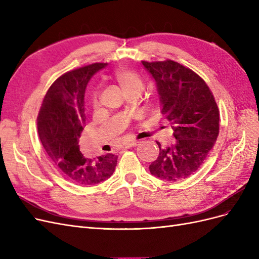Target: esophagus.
<instances>
[{
    "label": "esophagus",
    "instance_id": "esophagus-1",
    "mask_svg": "<svg viewBox=\"0 0 259 259\" xmlns=\"http://www.w3.org/2000/svg\"><path fill=\"white\" fill-rule=\"evenodd\" d=\"M139 143H140V141H138V140H132V141L127 142V143L124 144L123 146H124V148H130V147H135V146H137Z\"/></svg>",
    "mask_w": 259,
    "mask_h": 259
}]
</instances>
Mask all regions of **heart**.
Instances as JSON below:
<instances>
[{
  "label": "heart",
  "mask_w": 259,
  "mask_h": 259,
  "mask_svg": "<svg viewBox=\"0 0 259 259\" xmlns=\"http://www.w3.org/2000/svg\"><path fill=\"white\" fill-rule=\"evenodd\" d=\"M114 78L118 82V85L122 89L123 93H127L130 90L141 91L144 88V80L141 75L135 71L129 69H118L114 73ZM90 102L94 106L99 104V90L94 89L90 96Z\"/></svg>",
  "instance_id": "1"
}]
</instances>
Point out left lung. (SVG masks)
I'll return each mask as SVG.
<instances>
[{"instance_id": "1", "label": "left lung", "mask_w": 259, "mask_h": 259, "mask_svg": "<svg viewBox=\"0 0 259 259\" xmlns=\"http://www.w3.org/2000/svg\"><path fill=\"white\" fill-rule=\"evenodd\" d=\"M142 63L156 80L161 114L177 140L165 148L157 142L159 156L149 171L163 181L185 180L202 165L219 137V106L204 79L193 70L170 59Z\"/></svg>"}]
</instances>
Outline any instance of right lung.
<instances>
[{
    "label": "right lung",
    "instance_id": "1",
    "mask_svg": "<svg viewBox=\"0 0 259 259\" xmlns=\"http://www.w3.org/2000/svg\"><path fill=\"white\" fill-rule=\"evenodd\" d=\"M106 63L96 62L62 74L49 87L37 115V132L53 164L68 181L96 185L111 177L117 156L89 158L79 151V138L86 116L85 90L89 79Z\"/></svg>",
    "mask_w": 259,
    "mask_h": 259
}]
</instances>
